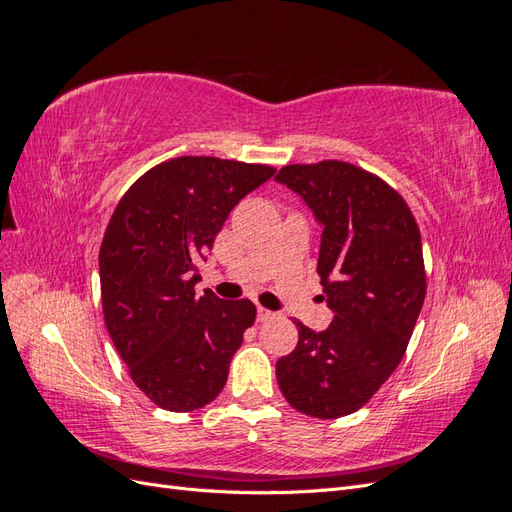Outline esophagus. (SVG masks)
Returning <instances> with one entry per match:
<instances>
[{
  "label": "esophagus",
  "instance_id": "1",
  "mask_svg": "<svg viewBox=\"0 0 512 512\" xmlns=\"http://www.w3.org/2000/svg\"><path fill=\"white\" fill-rule=\"evenodd\" d=\"M271 318H275V312H271V309H265V307H258V320L260 322H267Z\"/></svg>",
  "mask_w": 512,
  "mask_h": 512
}]
</instances>
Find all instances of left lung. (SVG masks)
I'll return each mask as SVG.
<instances>
[{
    "label": "left lung",
    "mask_w": 512,
    "mask_h": 512,
    "mask_svg": "<svg viewBox=\"0 0 512 512\" xmlns=\"http://www.w3.org/2000/svg\"><path fill=\"white\" fill-rule=\"evenodd\" d=\"M275 179L324 226L316 271L335 314L318 333L297 320L277 384L301 414L339 418L363 408L404 359L427 292L421 230L404 196L354 164H288Z\"/></svg>",
    "instance_id": "obj_1"
}]
</instances>
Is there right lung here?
<instances>
[{
  "label": "right lung",
  "instance_id": "add662e5",
  "mask_svg": "<svg viewBox=\"0 0 512 512\" xmlns=\"http://www.w3.org/2000/svg\"><path fill=\"white\" fill-rule=\"evenodd\" d=\"M275 168L211 156L170 158L117 203L100 245L104 324L153 404L192 412L220 395L256 320L250 299L196 294L198 262L239 200Z\"/></svg>",
  "mask_w": 512,
  "mask_h": 512
}]
</instances>
